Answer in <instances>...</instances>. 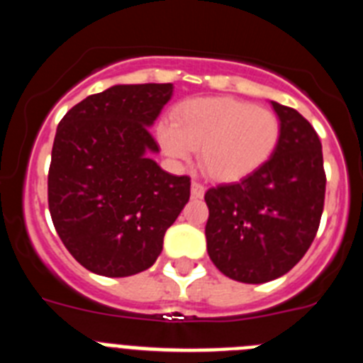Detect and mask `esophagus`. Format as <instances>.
Here are the masks:
<instances>
[{
    "label": "esophagus",
    "instance_id": "1",
    "mask_svg": "<svg viewBox=\"0 0 363 363\" xmlns=\"http://www.w3.org/2000/svg\"><path fill=\"white\" fill-rule=\"evenodd\" d=\"M191 194L194 198H201L205 194V187L200 184V182H196V179L191 184Z\"/></svg>",
    "mask_w": 363,
    "mask_h": 363
}]
</instances>
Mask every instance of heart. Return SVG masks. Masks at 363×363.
Here are the masks:
<instances>
[{
    "instance_id": "obj_1",
    "label": "heart",
    "mask_w": 363,
    "mask_h": 363,
    "mask_svg": "<svg viewBox=\"0 0 363 363\" xmlns=\"http://www.w3.org/2000/svg\"><path fill=\"white\" fill-rule=\"evenodd\" d=\"M167 156L187 162L200 149V165L218 182H233L264 165L280 140L272 111L234 98H200L184 104L171 125H160Z\"/></svg>"
}]
</instances>
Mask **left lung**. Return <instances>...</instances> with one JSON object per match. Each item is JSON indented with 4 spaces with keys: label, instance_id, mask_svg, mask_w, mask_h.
Wrapping results in <instances>:
<instances>
[{
    "label": "left lung",
    "instance_id": "1",
    "mask_svg": "<svg viewBox=\"0 0 363 363\" xmlns=\"http://www.w3.org/2000/svg\"><path fill=\"white\" fill-rule=\"evenodd\" d=\"M280 140L251 174L205 192L207 252L225 277L265 284L303 258L320 225L325 200L322 143L313 125L271 101Z\"/></svg>",
    "mask_w": 363,
    "mask_h": 363
}]
</instances>
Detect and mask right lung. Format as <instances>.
Listing matches in <instances>:
<instances>
[{
  "label": "right lung",
  "mask_w": 363,
  "mask_h": 363,
  "mask_svg": "<svg viewBox=\"0 0 363 363\" xmlns=\"http://www.w3.org/2000/svg\"><path fill=\"white\" fill-rule=\"evenodd\" d=\"M172 91V83L114 85L57 125L49 211L67 251L91 272L123 278L149 269L189 201L191 178L150 158L160 147L149 127Z\"/></svg>",
  "instance_id": "right-lung-1"
}]
</instances>
